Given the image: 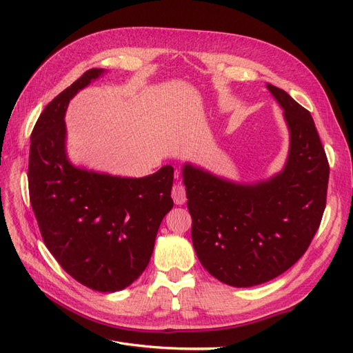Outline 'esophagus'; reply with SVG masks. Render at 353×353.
I'll list each match as a JSON object with an SVG mask.
<instances>
[{"mask_svg":"<svg viewBox=\"0 0 353 353\" xmlns=\"http://www.w3.org/2000/svg\"><path fill=\"white\" fill-rule=\"evenodd\" d=\"M172 199L175 201V205H184L187 200V193H185V187L181 183H175L172 187Z\"/></svg>","mask_w":353,"mask_h":353,"instance_id":"1","label":"esophagus"}]
</instances>
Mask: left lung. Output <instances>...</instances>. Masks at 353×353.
<instances>
[{
  "mask_svg": "<svg viewBox=\"0 0 353 353\" xmlns=\"http://www.w3.org/2000/svg\"><path fill=\"white\" fill-rule=\"evenodd\" d=\"M284 109L290 150L284 169L256 184H237L185 163L191 239L210 275L234 287L270 281L311 244L327 201L330 166L311 113L266 85Z\"/></svg>",
  "mask_w": 353,
  "mask_h": 353,
  "instance_id": "1",
  "label": "left lung"
}]
</instances>
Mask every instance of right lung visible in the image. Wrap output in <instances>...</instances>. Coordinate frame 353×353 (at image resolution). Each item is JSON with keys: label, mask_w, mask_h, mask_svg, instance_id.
<instances>
[{"label": "right lung", "mask_w": 353, "mask_h": 353, "mask_svg": "<svg viewBox=\"0 0 353 353\" xmlns=\"http://www.w3.org/2000/svg\"><path fill=\"white\" fill-rule=\"evenodd\" d=\"M90 69L47 104L30 135L29 199L47 249L92 290H122L150 262L160 222L174 208V168L121 178L74 168L66 156L70 99L103 74Z\"/></svg>", "instance_id": "right-lung-1"}]
</instances>
